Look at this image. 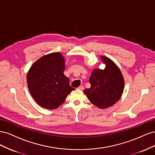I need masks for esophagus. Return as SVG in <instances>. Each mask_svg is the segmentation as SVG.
Segmentation results:
<instances>
[{
	"mask_svg": "<svg viewBox=\"0 0 155 155\" xmlns=\"http://www.w3.org/2000/svg\"><path fill=\"white\" fill-rule=\"evenodd\" d=\"M78 90H80V91H83L84 89V87L83 86H79L78 88Z\"/></svg>",
	"mask_w": 155,
	"mask_h": 155,
	"instance_id": "esophagus-1",
	"label": "esophagus"
}]
</instances>
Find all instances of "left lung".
<instances>
[{
    "instance_id": "left-lung-1",
    "label": "left lung",
    "mask_w": 155,
    "mask_h": 155,
    "mask_svg": "<svg viewBox=\"0 0 155 155\" xmlns=\"http://www.w3.org/2000/svg\"><path fill=\"white\" fill-rule=\"evenodd\" d=\"M104 70L95 68L89 79L91 88L83 91L91 104L99 109H107L118 101L123 94L125 81L119 67L109 58L101 55Z\"/></svg>"
}]
</instances>
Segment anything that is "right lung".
<instances>
[{
    "instance_id": "obj_1",
    "label": "right lung",
    "mask_w": 155,
    "mask_h": 155,
    "mask_svg": "<svg viewBox=\"0 0 155 155\" xmlns=\"http://www.w3.org/2000/svg\"><path fill=\"white\" fill-rule=\"evenodd\" d=\"M65 67L64 58L59 52L42 56L31 65L26 77L28 87L33 98L41 107L57 109L75 90L63 73Z\"/></svg>"
}]
</instances>
